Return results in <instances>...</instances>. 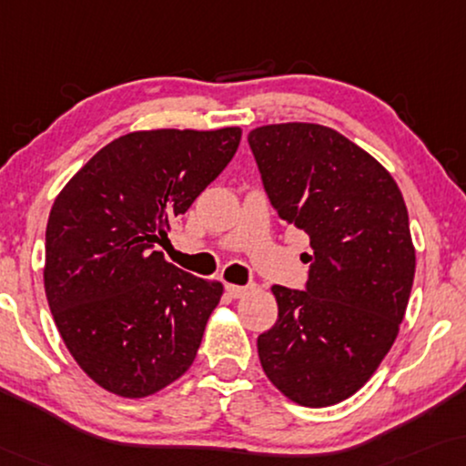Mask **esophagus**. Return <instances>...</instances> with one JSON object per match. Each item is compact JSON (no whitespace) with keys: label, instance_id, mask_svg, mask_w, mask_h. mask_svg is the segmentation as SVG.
Listing matches in <instances>:
<instances>
[{"label":"esophagus","instance_id":"obj_1","mask_svg":"<svg viewBox=\"0 0 466 466\" xmlns=\"http://www.w3.org/2000/svg\"><path fill=\"white\" fill-rule=\"evenodd\" d=\"M248 289H251V285H226V293L234 299L247 296Z\"/></svg>","mask_w":466,"mask_h":466}]
</instances>
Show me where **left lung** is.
I'll use <instances>...</instances> for the list:
<instances>
[{
	"label": "left lung",
	"instance_id": "obj_1",
	"mask_svg": "<svg viewBox=\"0 0 466 466\" xmlns=\"http://www.w3.org/2000/svg\"><path fill=\"white\" fill-rule=\"evenodd\" d=\"M279 218L310 236L304 291L274 285L279 319L258 338L277 389L327 408L361 389L399 333L416 253L401 189L338 130L289 122L248 133Z\"/></svg>",
	"mask_w": 466,
	"mask_h": 466
}]
</instances>
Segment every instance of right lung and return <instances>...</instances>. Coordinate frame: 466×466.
I'll use <instances>...</instances> for the list:
<instances>
[{
  "label": "right lung",
  "mask_w": 466,
  "mask_h": 466,
  "mask_svg": "<svg viewBox=\"0 0 466 466\" xmlns=\"http://www.w3.org/2000/svg\"><path fill=\"white\" fill-rule=\"evenodd\" d=\"M242 130H139L71 177L46 226V298L96 384L147 397L187 371L224 287L158 247L238 149Z\"/></svg>",
  "instance_id": "right-lung-1"
}]
</instances>
